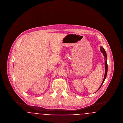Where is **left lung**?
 I'll list each match as a JSON object with an SVG mask.
<instances>
[{"label":"left lung","instance_id":"left-lung-1","mask_svg":"<svg viewBox=\"0 0 123 123\" xmlns=\"http://www.w3.org/2000/svg\"><path fill=\"white\" fill-rule=\"evenodd\" d=\"M100 51L101 52L103 53V55H104V57L105 58V76H104V79L103 80V82H102L100 86L99 87V89L95 92L96 93L97 91H98L99 89V88H101L102 85L103 84V82H104L105 80V78L106 77V75H107V69H108V66H107V55H106V53L105 52V49H104V48L103 47H100Z\"/></svg>","mask_w":123,"mask_h":123}]
</instances>
